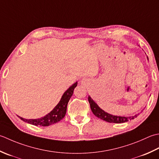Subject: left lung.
<instances>
[{
    "mask_svg": "<svg viewBox=\"0 0 159 159\" xmlns=\"http://www.w3.org/2000/svg\"><path fill=\"white\" fill-rule=\"evenodd\" d=\"M147 59L148 60V57H147ZM89 102L90 106V108L93 113L98 118L102 119L103 121H106L109 123H115V124H121V123L127 122L129 120H132L134 118L137 117L139 114L135 115L134 116H116L113 115L109 113L103 111L102 108H100L99 106L97 104L95 101L89 96Z\"/></svg>",
    "mask_w": 159,
    "mask_h": 159,
    "instance_id": "1",
    "label": "left lung"
}]
</instances>
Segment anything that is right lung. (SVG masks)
Wrapping results in <instances>:
<instances>
[{
	"mask_svg": "<svg viewBox=\"0 0 159 159\" xmlns=\"http://www.w3.org/2000/svg\"><path fill=\"white\" fill-rule=\"evenodd\" d=\"M77 85V82L70 86L61 96L59 103L55 106V108L49 113L43 117L34 119H27L18 116L21 120L27 122L28 124L36 126H48L57 123L61 120L66 115L67 105L71 96L73 95L74 89Z\"/></svg>",
	"mask_w": 159,
	"mask_h": 159,
	"instance_id": "add662e5",
	"label": "right lung"
}]
</instances>
